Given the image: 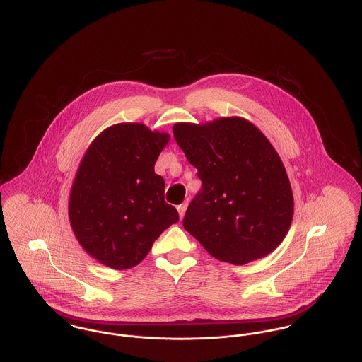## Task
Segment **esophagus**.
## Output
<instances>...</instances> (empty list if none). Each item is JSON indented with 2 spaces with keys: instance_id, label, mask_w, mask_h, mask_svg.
Instances as JSON below:
<instances>
[{
  "instance_id": "esophagus-1",
  "label": "esophagus",
  "mask_w": 362,
  "mask_h": 362,
  "mask_svg": "<svg viewBox=\"0 0 362 362\" xmlns=\"http://www.w3.org/2000/svg\"><path fill=\"white\" fill-rule=\"evenodd\" d=\"M177 209H178V214H180V217L182 218V217H184V214H185V211H187V205H180Z\"/></svg>"
}]
</instances>
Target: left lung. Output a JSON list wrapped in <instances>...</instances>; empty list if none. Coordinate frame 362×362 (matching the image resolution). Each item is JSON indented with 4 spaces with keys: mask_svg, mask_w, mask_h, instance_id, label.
Here are the masks:
<instances>
[{
    "mask_svg": "<svg viewBox=\"0 0 362 362\" xmlns=\"http://www.w3.org/2000/svg\"><path fill=\"white\" fill-rule=\"evenodd\" d=\"M173 134L202 180L184 228L213 258L233 264L274 251L290 230L294 198L269 139L241 117L177 122Z\"/></svg>",
    "mask_w": 362,
    "mask_h": 362,
    "instance_id": "8db88e82",
    "label": "left lung"
}]
</instances>
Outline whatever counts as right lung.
<instances>
[{
    "mask_svg": "<svg viewBox=\"0 0 362 362\" xmlns=\"http://www.w3.org/2000/svg\"><path fill=\"white\" fill-rule=\"evenodd\" d=\"M170 135L141 122L102 131L83 156L68 202L72 231L92 258L115 270L131 269L160 234L178 221L164 201L155 163Z\"/></svg>",
    "mask_w": 362,
    "mask_h": 362,
    "instance_id": "right-lung-1",
    "label": "right lung"
}]
</instances>
